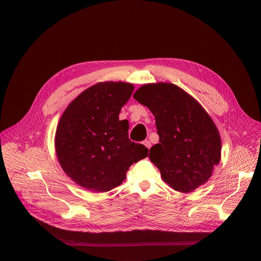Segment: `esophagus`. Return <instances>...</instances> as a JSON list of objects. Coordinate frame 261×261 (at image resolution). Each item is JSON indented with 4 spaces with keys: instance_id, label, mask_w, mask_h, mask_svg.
<instances>
[{
    "instance_id": "esophagus-1",
    "label": "esophagus",
    "mask_w": 261,
    "mask_h": 261,
    "mask_svg": "<svg viewBox=\"0 0 261 261\" xmlns=\"http://www.w3.org/2000/svg\"><path fill=\"white\" fill-rule=\"evenodd\" d=\"M142 143L147 147V148H150L151 147V142H150V140H144V141H142Z\"/></svg>"
}]
</instances>
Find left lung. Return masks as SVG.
Segmentation results:
<instances>
[{"label":"left lung","instance_id":"1","mask_svg":"<svg viewBox=\"0 0 261 261\" xmlns=\"http://www.w3.org/2000/svg\"><path fill=\"white\" fill-rule=\"evenodd\" d=\"M155 116L159 143L150 159L171 188L189 193L213 174L221 158V137L204 108L179 87L147 84L133 95Z\"/></svg>","mask_w":261,"mask_h":261}]
</instances>
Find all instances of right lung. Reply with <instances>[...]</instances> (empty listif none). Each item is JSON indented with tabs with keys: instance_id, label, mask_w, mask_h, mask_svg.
<instances>
[{
	"instance_id": "1",
	"label": "right lung",
	"mask_w": 261,
	"mask_h": 261,
	"mask_svg": "<svg viewBox=\"0 0 261 261\" xmlns=\"http://www.w3.org/2000/svg\"><path fill=\"white\" fill-rule=\"evenodd\" d=\"M133 90L128 83H99L74 99L60 119L55 138L59 162L88 190L116 188L129 167L147 156L143 144L129 139L128 122L119 120Z\"/></svg>"
}]
</instances>
